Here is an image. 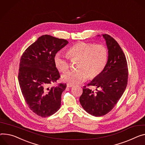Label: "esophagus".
Masks as SVG:
<instances>
[{
    "label": "esophagus",
    "mask_w": 145,
    "mask_h": 145,
    "mask_svg": "<svg viewBox=\"0 0 145 145\" xmlns=\"http://www.w3.org/2000/svg\"><path fill=\"white\" fill-rule=\"evenodd\" d=\"M73 87V85L69 84H67V87Z\"/></svg>",
    "instance_id": "obj_1"
}]
</instances>
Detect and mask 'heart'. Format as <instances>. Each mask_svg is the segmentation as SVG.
Returning <instances> with one entry per match:
<instances>
[{
  "label": "heart",
  "instance_id": "1",
  "mask_svg": "<svg viewBox=\"0 0 145 145\" xmlns=\"http://www.w3.org/2000/svg\"><path fill=\"white\" fill-rule=\"evenodd\" d=\"M72 61H77V71H71L62 76V80L69 84L84 82L88 77L94 78L99 76L106 67L109 52L103 44L78 42L71 47L67 52ZM56 68L61 72H67L69 68L68 57L58 52L54 56Z\"/></svg>",
  "mask_w": 145,
  "mask_h": 145
}]
</instances>
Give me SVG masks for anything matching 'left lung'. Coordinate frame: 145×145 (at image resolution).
I'll use <instances>...</instances> for the list:
<instances>
[{
    "instance_id": "1",
    "label": "left lung",
    "mask_w": 145,
    "mask_h": 145,
    "mask_svg": "<svg viewBox=\"0 0 145 145\" xmlns=\"http://www.w3.org/2000/svg\"><path fill=\"white\" fill-rule=\"evenodd\" d=\"M108 49V59L102 72L83 88L79 101L89 114L98 117L106 114L123 95L128 83L127 62L120 45L112 36L102 35ZM95 86L96 91L89 86Z\"/></svg>"
}]
</instances>
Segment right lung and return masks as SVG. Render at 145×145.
<instances>
[{
  "label": "right lung",
  "mask_w": 145,
  "mask_h": 145,
  "mask_svg": "<svg viewBox=\"0 0 145 145\" xmlns=\"http://www.w3.org/2000/svg\"><path fill=\"white\" fill-rule=\"evenodd\" d=\"M68 43L65 39L43 35L21 57L18 76L20 88L28 107L39 116L48 117L60 108L61 95L67 84L50 86L61 77L54 56Z\"/></svg>",
  "instance_id": "obj_1"
}]
</instances>
